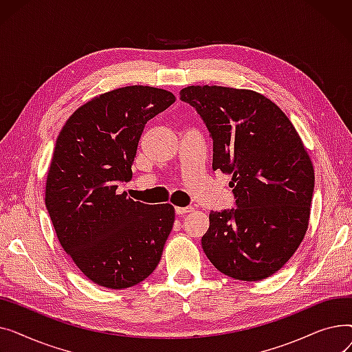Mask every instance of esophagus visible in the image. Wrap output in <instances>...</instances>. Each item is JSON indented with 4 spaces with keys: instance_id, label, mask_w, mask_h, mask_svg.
<instances>
[{
    "instance_id": "34e87169",
    "label": "esophagus",
    "mask_w": 352,
    "mask_h": 352,
    "mask_svg": "<svg viewBox=\"0 0 352 352\" xmlns=\"http://www.w3.org/2000/svg\"><path fill=\"white\" fill-rule=\"evenodd\" d=\"M191 211H194L192 207H175V212H177L178 215L188 214V212H191Z\"/></svg>"
}]
</instances>
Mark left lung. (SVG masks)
I'll use <instances>...</instances> for the list:
<instances>
[{"mask_svg":"<svg viewBox=\"0 0 352 352\" xmlns=\"http://www.w3.org/2000/svg\"><path fill=\"white\" fill-rule=\"evenodd\" d=\"M179 96L211 133L212 168L231 175L236 204L210 214L202 250L231 278L265 280L308 230L316 178L304 142L281 108L256 91L190 85Z\"/></svg>","mask_w":352,"mask_h":352,"instance_id":"left-lung-1","label":"left lung"}]
</instances>
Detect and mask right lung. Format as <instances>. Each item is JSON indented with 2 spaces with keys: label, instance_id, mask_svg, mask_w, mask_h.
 <instances>
[{
  "label": "right lung",
  "instance_id": "add662e5",
  "mask_svg": "<svg viewBox=\"0 0 352 352\" xmlns=\"http://www.w3.org/2000/svg\"><path fill=\"white\" fill-rule=\"evenodd\" d=\"M175 102L173 92L129 85L104 92L65 121L47 175L45 207L64 251L94 284L129 288L157 268L175 210L118 194L133 178L148 120Z\"/></svg>",
  "mask_w": 352,
  "mask_h": 352
}]
</instances>
